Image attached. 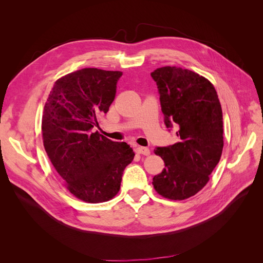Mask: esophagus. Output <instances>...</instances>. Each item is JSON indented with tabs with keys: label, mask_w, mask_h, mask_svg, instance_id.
I'll list each match as a JSON object with an SVG mask.
<instances>
[{
	"label": "esophagus",
	"mask_w": 263,
	"mask_h": 263,
	"mask_svg": "<svg viewBox=\"0 0 263 263\" xmlns=\"http://www.w3.org/2000/svg\"><path fill=\"white\" fill-rule=\"evenodd\" d=\"M136 154H140V155H144V156H149L150 155V150L147 147H142V146H137L135 148Z\"/></svg>",
	"instance_id": "34e87169"
}]
</instances>
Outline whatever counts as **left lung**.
Masks as SVG:
<instances>
[{"label": "left lung", "instance_id": "1", "mask_svg": "<svg viewBox=\"0 0 263 263\" xmlns=\"http://www.w3.org/2000/svg\"><path fill=\"white\" fill-rule=\"evenodd\" d=\"M160 95L164 123L177 127L179 143L157 147L165 168L154 187L165 198L183 200L209 181L222 156L223 112L210 81L189 69L162 67L151 72Z\"/></svg>", "mask_w": 263, "mask_h": 263}]
</instances>
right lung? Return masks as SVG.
I'll return each mask as SVG.
<instances>
[{"instance_id": "1", "label": "right lung", "mask_w": 263, "mask_h": 263, "mask_svg": "<svg viewBox=\"0 0 263 263\" xmlns=\"http://www.w3.org/2000/svg\"><path fill=\"white\" fill-rule=\"evenodd\" d=\"M121 76L97 68L77 70L55 82L45 105L46 153L67 189L86 202L112 199L135 156L127 143L91 131L97 116L107 113L114 101Z\"/></svg>"}]
</instances>
